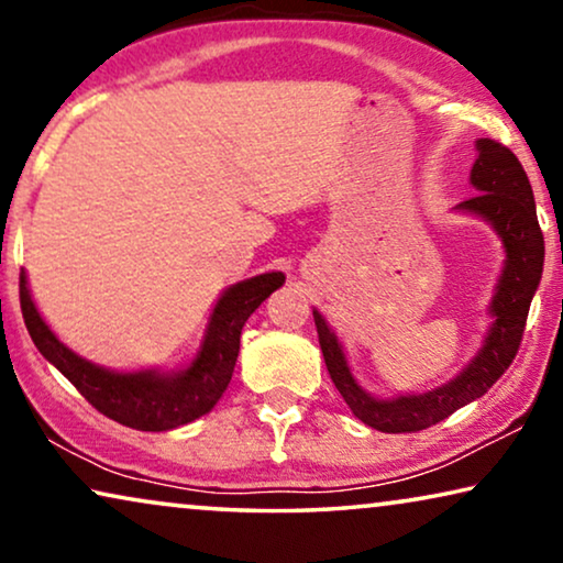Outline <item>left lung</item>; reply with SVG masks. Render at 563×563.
<instances>
[{"label": "left lung", "mask_w": 563, "mask_h": 563, "mask_svg": "<svg viewBox=\"0 0 563 563\" xmlns=\"http://www.w3.org/2000/svg\"><path fill=\"white\" fill-rule=\"evenodd\" d=\"M470 184L477 194L459 203L456 211L487 221L500 236L505 260L487 306L489 327L485 339L456 377L426 393L377 398L352 375L342 342L319 308H313L319 344L336 390L362 423L383 433L423 431L443 421L466 402L482 398L518 354L530 300L543 275V232L538 227L533 188L518 157L487 137L477 140V161L472 165Z\"/></svg>", "instance_id": "8db88e82"}]
</instances>
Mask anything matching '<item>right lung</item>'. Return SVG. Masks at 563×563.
Masks as SVG:
<instances>
[{
    "label": "right lung",
    "mask_w": 563,
    "mask_h": 563,
    "mask_svg": "<svg viewBox=\"0 0 563 563\" xmlns=\"http://www.w3.org/2000/svg\"><path fill=\"white\" fill-rule=\"evenodd\" d=\"M283 283V273H263L229 285L213 303L199 352L180 369L120 372L68 350L37 311L25 271L20 275V306L30 336L43 357L99 413L137 431H170L196 421L217 406L232 379L244 321Z\"/></svg>",
    "instance_id": "add662e5"
}]
</instances>
